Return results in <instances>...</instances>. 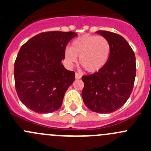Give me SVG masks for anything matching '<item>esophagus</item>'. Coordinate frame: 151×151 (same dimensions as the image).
Returning a JSON list of instances; mask_svg holds the SVG:
<instances>
[{
	"label": "esophagus",
	"mask_w": 151,
	"mask_h": 151,
	"mask_svg": "<svg viewBox=\"0 0 151 151\" xmlns=\"http://www.w3.org/2000/svg\"><path fill=\"white\" fill-rule=\"evenodd\" d=\"M81 77H82V75L80 74V73H77V72L75 73V78L76 79H80L81 78Z\"/></svg>",
	"instance_id": "1"
}]
</instances>
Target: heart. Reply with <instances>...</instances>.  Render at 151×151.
Returning a JSON list of instances; mask_svg holds the SVG:
<instances>
[{
  "label": "heart",
  "mask_w": 151,
  "mask_h": 151,
  "mask_svg": "<svg viewBox=\"0 0 151 151\" xmlns=\"http://www.w3.org/2000/svg\"><path fill=\"white\" fill-rule=\"evenodd\" d=\"M110 54V45L101 36L84 35L73 42L72 46L65 50V58L69 64L80 63L88 72L100 71L106 65Z\"/></svg>",
  "instance_id": "1"
}]
</instances>
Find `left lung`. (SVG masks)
<instances>
[{
	"mask_svg": "<svg viewBox=\"0 0 151 151\" xmlns=\"http://www.w3.org/2000/svg\"><path fill=\"white\" fill-rule=\"evenodd\" d=\"M97 33L110 45L106 65L98 72L82 77V97L85 106L98 113H110L121 108L130 96L136 77L134 51L121 35L106 30Z\"/></svg>",
	"mask_w": 151,
	"mask_h": 151,
	"instance_id": "obj_1",
	"label": "left lung"
}]
</instances>
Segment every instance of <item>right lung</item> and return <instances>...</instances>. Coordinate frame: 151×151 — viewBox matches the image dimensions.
<instances>
[{"label":"right lung","instance_id":"right-lung-1","mask_svg":"<svg viewBox=\"0 0 151 151\" xmlns=\"http://www.w3.org/2000/svg\"><path fill=\"white\" fill-rule=\"evenodd\" d=\"M74 32L49 31L30 39L21 47L14 63L15 88L19 100L38 113H50L61 106L75 73L61 63Z\"/></svg>","mask_w":151,"mask_h":151}]
</instances>
